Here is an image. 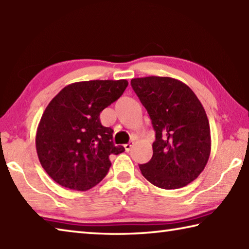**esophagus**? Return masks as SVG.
<instances>
[{
  "label": "esophagus",
  "mask_w": 249,
  "mask_h": 249,
  "mask_svg": "<svg viewBox=\"0 0 249 249\" xmlns=\"http://www.w3.org/2000/svg\"><path fill=\"white\" fill-rule=\"evenodd\" d=\"M133 144L134 143L133 142H129L128 144H124V149H125V151L127 152H129V151H131V149H132V146H133Z\"/></svg>",
  "instance_id": "1"
}]
</instances>
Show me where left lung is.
<instances>
[{"mask_svg": "<svg viewBox=\"0 0 249 249\" xmlns=\"http://www.w3.org/2000/svg\"><path fill=\"white\" fill-rule=\"evenodd\" d=\"M155 130L153 156L139 165L142 175L162 189H178L194 181L211 152L206 110L189 86L167 76L131 80Z\"/></svg>", "mask_w": 249, "mask_h": 249, "instance_id": "obj_1", "label": "left lung"}]
</instances>
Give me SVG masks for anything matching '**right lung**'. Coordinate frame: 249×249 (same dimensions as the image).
I'll return each mask as SVG.
<instances>
[{
	"label": "right lung",
	"instance_id": "add662e5",
	"mask_svg": "<svg viewBox=\"0 0 249 249\" xmlns=\"http://www.w3.org/2000/svg\"><path fill=\"white\" fill-rule=\"evenodd\" d=\"M127 80H95L67 85L42 113L36 133L39 162L65 188L86 191L107 175L109 156L124 151L112 142L111 128L99 115L120 97Z\"/></svg>",
	"mask_w": 249,
	"mask_h": 249
}]
</instances>
